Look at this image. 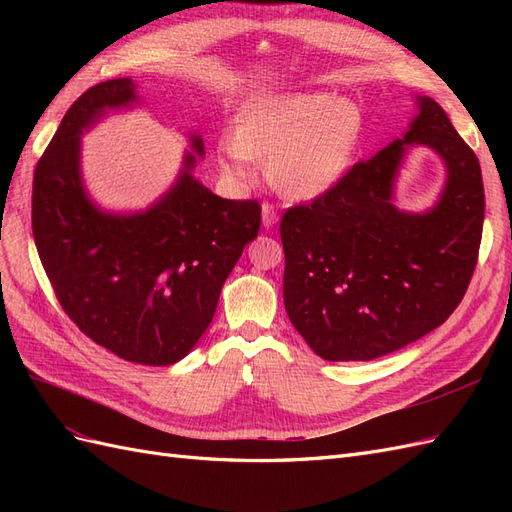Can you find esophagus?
Returning a JSON list of instances; mask_svg holds the SVG:
<instances>
[{"instance_id": "1", "label": "esophagus", "mask_w": 512, "mask_h": 512, "mask_svg": "<svg viewBox=\"0 0 512 512\" xmlns=\"http://www.w3.org/2000/svg\"><path fill=\"white\" fill-rule=\"evenodd\" d=\"M277 224V211L273 205L265 203L262 205V226L265 228H273Z\"/></svg>"}]
</instances>
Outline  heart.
<instances>
[{
	"mask_svg": "<svg viewBox=\"0 0 512 512\" xmlns=\"http://www.w3.org/2000/svg\"><path fill=\"white\" fill-rule=\"evenodd\" d=\"M363 141V115L346 98L324 91H297L247 102L237 132L218 143L222 173L250 185L262 160L269 179L290 198H318L346 177Z\"/></svg>",
	"mask_w": 512,
	"mask_h": 512,
	"instance_id": "b5f03b06",
	"label": "heart"
}]
</instances>
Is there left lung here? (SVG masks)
<instances>
[{"mask_svg":"<svg viewBox=\"0 0 512 512\" xmlns=\"http://www.w3.org/2000/svg\"><path fill=\"white\" fill-rule=\"evenodd\" d=\"M414 100L401 138L282 218L286 314L324 361H371L416 342L455 312L472 280L485 220L480 164L436 100ZM418 144L439 153L447 181L414 214L394 205V183Z\"/></svg>","mask_w":512,"mask_h":512,"instance_id":"8db88e82","label":"left lung"}]
</instances>
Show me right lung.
Listing matches in <instances>:
<instances>
[{
	"label": "right lung",
	"mask_w": 512,
	"mask_h": 512,
	"mask_svg": "<svg viewBox=\"0 0 512 512\" xmlns=\"http://www.w3.org/2000/svg\"><path fill=\"white\" fill-rule=\"evenodd\" d=\"M141 104L132 79L87 89L61 119L34 173L32 228L57 301L89 339L121 359L173 365L213 320L243 247L258 237L256 200H226L192 173L200 134L170 190L145 211L113 213L89 198L81 136L108 111Z\"/></svg>",
	"instance_id": "right-lung-1"
}]
</instances>
